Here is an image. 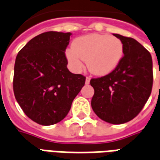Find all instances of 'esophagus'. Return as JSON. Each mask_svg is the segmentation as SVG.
Returning a JSON list of instances; mask_svg holds the SVG:
<instances>
[{"label":"esophagus","instance_id":"34e87169","mask_svg":"<svg viewBox=\"0 0 160 160\" xmlns=\"http://www.w3.org/2000/svg\"><path fill=\"white\" fill-rule=\"evenodd\" d=\"M90 77H87V78H86V84H87V85H88V84L90 83Z\"/></svg>","mask_w":160,"mask_h":160}]
</instances>
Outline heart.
I'll use <instances>...</instances> for the list:
<instances>
[{
	"instance_id": "b5f03b06",
	"label": "heart",
	"mask_w": 160,
	"mask_h": 160,
	"mask_svg": "<svg viewBox=\"0 0 160 160\" xmlns=\"http://www.w3.org/2000/svg\"><path fill=\"white\" fill-rule=\"evenodd\" d=\"M123 44L118 38L107 34H90L73 42V49L66 51L68 62L77 71L82 69L86 61L91 73L108 74L119 65L123 56Z\"/></svg>"
}]
</instances>
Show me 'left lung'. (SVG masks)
<instances>
[{
    "label": "left lung",
    "mask_w": 160,
    "mask_h": 160,
    "mask_svg": "<svg viewBox=\"0 0 160 160\" xmlns=\"http://www.w3.org/2000/svg\"><path fill=\"white\" fill-rule=\"evenodd\" d=\"M123 44L124 56L112 72L93 78L92 108L98 118L112 124L129 122L150 97L152 87L151 54L132 38L114 34Z\"/></svg>",
    "instance_id": "8db88e82"
}]
</instances>
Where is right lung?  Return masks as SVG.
Wrapping results in <instances>:
<instances>
[{
    "instance_id": "obj_1",
    "label": "right lung",
    "mask_w": 160,
    "mask_h": 160,
    "mask_svg": "<svg viewBox=\"0 0 160 160\" xmlns=\"http://www.w3.org/2000/svg\"><path fill=\"white\" fill-rule=\"evenodd\" d=\"M70 32H47L31 39L17 55L13 92L25 114L35 122L53 125L64 119L86 82L68 69L65 50Z\"/></svg>"
}]
</instances>
